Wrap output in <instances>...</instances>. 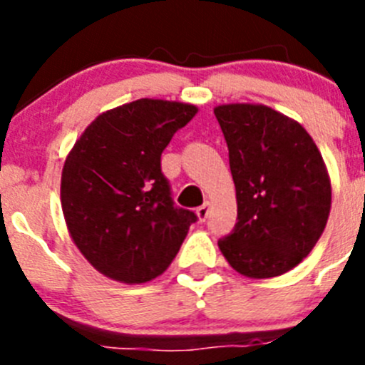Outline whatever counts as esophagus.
<instances>
[{
  "label": "esophagus",
  "mask_w": 365,
  "mask_h": 365,
  "mask_svg": "<svg viewBox=\"0 0 365 365\" xmlns=\"http://www.w3.org/2000/svg\"><path fill=\"white\" fill-rule=\"evenodd\" d=\"M210 201H205L202 202V206H199L197 208V217L199 221H206V217H208V214H210Z\"/></svg>",
  "instance_id": "obj_1"
}]
</instances>
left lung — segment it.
I'll return each instance as SVG.
<instances>
[{
	"label": "left lung",
	"instance_id": "obj_1",
	"mask_svg": "<svg viewBox=\"0 0 365 365\" xmlns=\"http://www.w3.org/2000/svg\"><path fill=\"white\" fill-rule=\"evenodd\" d=\"M230 157L237 222L219 241L241 276H282L309 256L331 212V177L299 122L263 104L214 108Z\"/></svg>",
	"mask_w": 365,
	"mask_h": 365
}]
</instances>
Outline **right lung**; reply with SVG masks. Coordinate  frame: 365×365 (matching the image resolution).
Returning a JSON list of instances; mask_svg holds the SVG:
<instances>
[{"label": "right lung", "mask_w": 365, "mask_h": 365, "mask_svg": "<svg viewBox=\"0 0 365 365\" xmlns=\"http://www.w3.org/2000/svg\"><path fill=\"white\" fill-rule=\"evenodd\" d=\"M197 106L140 98L100 113L67 153L60 199L71 240L100 274L146 283L172 265L193 212L177 208L160 155Z\"/></svg>", "instance_id": "add662e5"}]
</instances>
